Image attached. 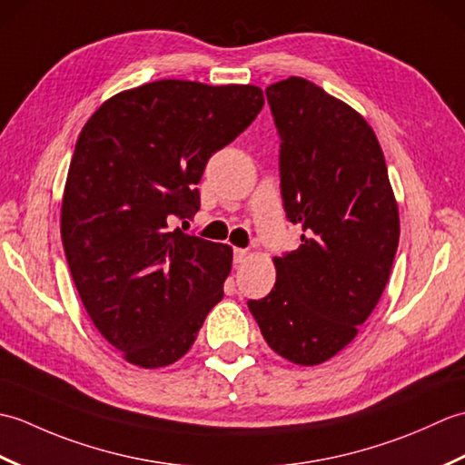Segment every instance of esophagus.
<instances>
[{"label": "esophagus", "instance_id": "1", "mask_svg": "<svg viewBox=\"0 0 465 465\" xmlns=\"http://www.w3.org/2000/svg\"><path fill=\"white\" fill-rule=\"evenodd\" d=\"M250 258V252L248 250H242V248H233V263H245Z\"/></svg>", "mask_w": 465, "mask_h": 465}]
</instances>
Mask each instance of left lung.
I'll return each instance as SVG.
<instances>
[{
	"label": "left lung",
	"mask_w": 465,
	"mask_h": 465,
	"mask_svg": "<svg viewBox=\"0 0 465 465\" xmlns=\"http://www.w3.org/2000/svg\"><path fill=\"white\" fill-rule=\"evenodd\" d=\"M265 95L280 134L285 217L303 235L275 258L273 290L248 308L275 353L318 365L378 305L400 242L398 205L378 137L358 112L303 77Z\"/></svg>",
	"instance_id": "obj_1"
}]
</instances>
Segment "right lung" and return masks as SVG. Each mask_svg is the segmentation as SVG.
<instances>
[{"label": "right lung", "instance_id": "add662e5", "mask_svg": "<svg viewBox=\"0 0 465 465\" xmlns=\"http://www.w3.org/2000/svg\"><path fill=\"white\" fill-rule=\"evenodd\" d=\"M262 107L255 85L160 80L102 104L77 137L62 202L65 258L87 315L130 363L180 360L223 298L230 245L170 222L200 210L207 160Z\"/></svg>", "mask_w": 465, "mask_h": 465}]
</instances>
